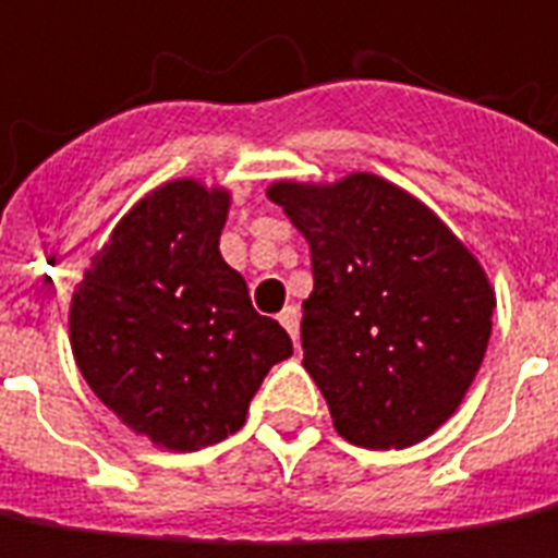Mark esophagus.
Instances as JSON below:
<instances>
[{
    "label": "esophagus",
    "mask_w": 558,
    "mask_h": 558,
    "mask_svg": "<svg viewBox=\"0 0 558 558\" xmlns=\"http://www.w3.org/2000/svg\"><path fill=\"white\" fill-rule=\"evenodd\" d=\"M279 323H282V328L291 335L294 347H298V338H301V310H298V306H286V310L279 313Z\"/></svg>",
    "instance_id": "obj_1"
}]
</instances>
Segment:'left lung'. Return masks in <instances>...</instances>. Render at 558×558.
<instances>
[{
    "instance_id": "8db88e82",
    "label": "left lung",
    "mask_w": 558,
    "mask_h": 558,
    "mask_svg": "<svg viewBox=\"0 0 558 558\" xmlns=\"http://www.w3.org/2000/svg\"><path fill=\"white\" fill-rule=\"evenodd\" d=\"M313 257L304 368L362 448L424 442L458 411L492 338L476 254L409 190L368 171L267 186Z\"/></svg>"
}]
</instances>
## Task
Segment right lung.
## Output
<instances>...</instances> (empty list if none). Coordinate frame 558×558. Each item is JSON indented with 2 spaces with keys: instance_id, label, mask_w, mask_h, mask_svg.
<instances>
[{
  "instance_id": "add662e5",
  "label": "right lung",
  "mask_w": 558,
  "mask_h": 558,
  "mask_svg": "<svg viewBox=\"0 0 558 558\" xmlns=\"http://www.w3.org/2000/svg\"><path fill=\"white\" fill-rule=\"evenodd\" d=\"M230 190L178 178L113 227L70 301V347L85 384L137 436L199 451L245 424L286 328L252 306L220 257Z\"/></svg>"
}]
</instances>
